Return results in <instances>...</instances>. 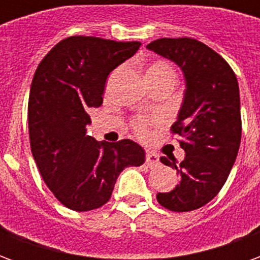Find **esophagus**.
<instances>
[{
	"mask_svg": "<svg viewBox=\"0 0 260 260\" xmlns=\"http://www.w3.org/2000/svg\"><path fill=\"white\" fill-rule=\"evenodd\" d=\"M146 164L149 167H153V166H156L158 164V156L156 153L152 152H147L146 153Z\"/></svg>",
	"mask_w": 260,
	"mask_h": 260,
	"instance_id": "1",
	"label": "esophagus"
}]
</instances>
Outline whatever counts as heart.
<instances>
[{
	"mask_svg": "<svg viewBox=\"0 0 260 260\" xmlns=\"http://www.w3.org/2000/svg\"><path fill=\"white\" fill-rule=\"evenodd\" d=\"M175 79V71L167 61H153L147 65L146 68V79L149 83L156 82L160 79ZM147 128H149V121L142 117H138L132 121V129L136 135H146Z\"/></svg>",
	"mask_w": 260,
	"mask_h": 260,
	"instance_id": "1",
	"label": "heart"
}]
</instances>
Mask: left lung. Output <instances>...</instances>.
Here are the masks:
<instances>
[{"instance_id": "1", "label": "left lung", "mask_w": 260, "mask_h": 260, "mask_svg": "<svg viewBox=\"0 0 260 260\" xmlns=\"http://www.w3.org/2000/svg\"><path fill=\"white\" fill-rule=\"evenodd\" d=\"M147 48L174 61L185 75L184 103L171 126L185 158H160L181 178L173 191L157 193V202L171 212H191L217 195L235 163L242 132L238 80L220 54L196 39L164 37Z\"/></svg>"}]
</instances>
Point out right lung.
Masks as SVG:
<instances>
[{
    "label": "right lung",
    "mask_w": 260,
    "mask_h": 260,
    "mask_svg": "<svg viewBox=\"0 0 260 260\" xmlns=\"http://www.w3.org/2000/svg\"><path fill=\"white\" fill-rule=\"evenodd\" d=\"M141 43L71 36L37 67L27 118L31 154L46 185L65 207L89 212L106 205L125 167L145 163V150L122 139L97 143L86 135L89 107H100L108 74Z\"/></svg>",
    "instance_id": "add662e5"
}]
</instances>
